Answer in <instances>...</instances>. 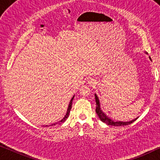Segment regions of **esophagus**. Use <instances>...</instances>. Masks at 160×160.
Instances as JSON below:
<instances>
[{"instance_id":"esophagus-1","label":"esophagus","mask_w":160,"mask_h":160,"mask_svg":"<svg viewBox=\"0 0 160 160\" xmlns=\"http://www.w3.org/2000/svg\"><path fill=\"white\" fill-rule=\"evenodd\" d=\"M90 84H93V85H94V84H95V82H90Z\"/></svg>"}]
</instances>
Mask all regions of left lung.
Instances as JSON below:
<instances>
[{"instance_id": "left-lung-1", "label": "left lung", "mask_w": 160, "mask_h": 160, "mask_svg": "<svg viewBox=\"0 0 160 160\" xmlns=\"http://www.w3.org/2000/svg\"><path fill=\"white\" fill-rule=\"evenodd\" d=\"M151 60V58H150ZM95 102H96V109L95 111L97 113V114L98 116V117L100 118V119L101 120L102 122L106 123L108 124V125H111V126H124V125H128V124H132L133 122H135V119H133L130 122H113V120H111V119L107 117V116L105 114V113L102 112L100 109V102H99V99H98V96L95 95Z\"/></svg>"}]
</instances>
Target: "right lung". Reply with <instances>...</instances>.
<instances>
[{"instance_id":"1","label":"right lung","mask_w":160,"mask_h":160,"mask_svg":"<svg viewBox=\"0 0 160 160\" xmlns=\"http://www.w3.org/2000/svg\"><path fill=\"white\" fill-rule=\"evenodd\" d=\"M73 98H74V96L73 98H72V99L71 100V102H70V103H69V106H68V110H67V113H66V114H65V117L63 118V119L61 120V121H60V122H57V123H54V124H50V125H46V127H49V126H53V125H55V124H62V123H63V122H64L65 120H66V119L68 117V116H69V113H70V111H71V106H72V102H73Z\"/></svg>"}]
</instances>
